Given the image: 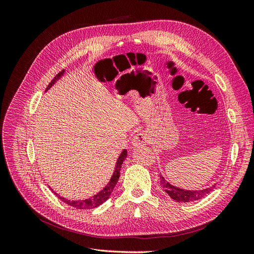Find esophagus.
Returning a JSON list of instances; mask_svg holds the SVG:
<instances>
[{"label": "esophagus", "mask_w": 254, "mask_h": 254, "mask_svg": "<svg viewBox=\"0 0 254 254\" xmlns=\"http://www.w3.org/2000/svg\"><path fill=\"white\" fill-rule=\"evenodd\" d=\"M147 143H148V136H147V134L144 133V132L136 133V134L133 136L132 142H131L133 148L142 147V146L146 145Z\"/></svg>", "instance_id": "obj_1"}]
</instances>
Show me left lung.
<instances>
[{"label": "left lung", "instance_id": "8db88e82", "mask_svg": "<svg viewBox=\"0 0 254 254\" xmlns=\"http://www.w3.org/2000/svg\"><path fill=\"white\" fill-rule=\"evenodd\" d=\"M160 184H161V187L163 188L165 193L177 202L196 201V200H198V199H201L204 196H206L210 193V191L213 190L215 186H216V184H214V186L211 188H206V189L199 190H182V189L172 186L170 182H167L164 179V177L162 175H160Z\"/></svg>", "mask_w": 254, "mask_h": 254}]
</instances>
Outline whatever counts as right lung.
Here are the masks:
<instances>
[{"mask_svg":"<svg viewBox=\"0 0 254 254\" xmlns=\"http://www.w3.org/2000/svg\"><path fill=\"white\" fill-rule=\"evenodd\" d=\"M64 74V70L59 72L55 77H54V79L49 83V86L47 88V90H45V92H47L53 84H55V82L61 78V76H63ZM127 157V150L124 149L122 151V153L120 155L118 161H117V164H115V168H114V172H113V175L111 177L110 181L108 182V184L99 191V193H97L96 195L92 196L88 199H84V200H68V199L64 198V197H61L59 196L57 193H55V195L61 199L64 203L71 205L73 207H76V209H80V210H89V209H94V207L101 205L102 203H104L107 199L109 198V196L111 195L112 190L115 187V184L118 183L119 181V178H120V172H121V168H122V164L123 162H124V160L126 159Z\"/></svg>","mask_w":254,"mask_h":254,"instance_id":"right-lung-1","label":"right lung"}]
</instances>
